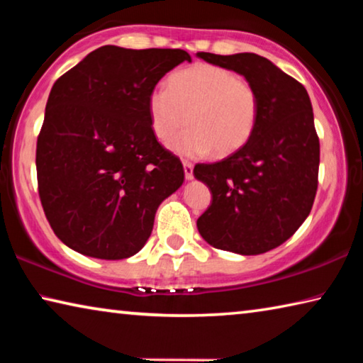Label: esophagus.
<instances>
[{"instance_id":"1","label":"esophagus","mask_w":363,"mask_h":363,"mask_svg":"<svg viewBox=\"0 0 363 363\" xmlns=\"http://www.w3.org/2000/svg\"><path fill=\"white\" fill-rule=\"evenodd\" d=\"M184 176H186V179L190 181L194 179V164L190 162H184Z\"/></svg>"}]
</instances>
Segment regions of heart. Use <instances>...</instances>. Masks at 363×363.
<instances>
[{
  "mask_svg": "<svg viewBox=\"0 0 363 363\" xmlns=\"http://www.w3.org/2000/svg\"><path fill=\"white\" fill-rule=\"evenodd\" d=\"M150 125L168 143L187 123L171 149L187 157L208 152L229 155L248 143L259 116V94L253 83L224 67L196 64L176 72L169 88L158 84L149 96Z\"/></svg>",
  "mask_w": 363,
  "mask_h": 363,
  "instance_id": "b5f03b06",
  "label": "heart"
}]
</instances>
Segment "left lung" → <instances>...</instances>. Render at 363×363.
I'll use <instances>...</instances> for the list:
<instances>
[{
	"instance_id": "1",
	"label": "left lung",
	"mask_w": 363,
	"mask_h": 363,
	"mask_svg": "<svg viewBox=\"0 0 363 363\" xmlns=\"http://www.w3.org/2000/svg\"><path fill=\"white\" fill-rule=\"evenodd\" d=\"M196 56L240 73L259 94V116L248 143L220 162L195 164L194 176L213 195L196 227L214 248L266 253L286 242L314 205L320 144L309 94L257 54Z\"/></svg>"
}]
</instances>
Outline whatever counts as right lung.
Masks as SVG:
<instances>
[{
	"instance_id": "add662e5",
	"label": "right lung",
	"mask_w": 363,
	"mask_h": 363,
	"mask_svg": "<svg viewBox=\"0 0 363 363\" xmlns=\"http://www.w3.org/2000/svg\"><path fill=\"white\" fill-rule=\"evenodd\" d=\"M182 49L102 46L54 83L36 143L38 194L59 240L84 256L125 259L149 240L160 203L184 182L158 143L149 96Z\"/></svg>"
}]
</instances>
